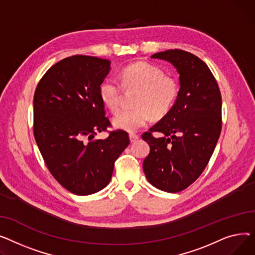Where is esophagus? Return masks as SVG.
Here are the masks:
<instances>
[{
	"label": "esophagus",
	"instance_id": "1",
	"mask_svg": "<svg viewBox=\"0 0 255 255\" xmlns=\"http://www.w3.org/2000/svg\"><path fill=\"white\" fill-rule=\"evenodd\" d=\"M138 139H139V136H138V134H136V133H129V140H130V142H131V143L136 142Z\"/></svg>",
	"mask_w": 255,
	"mask_h": 255
}]
</instances>
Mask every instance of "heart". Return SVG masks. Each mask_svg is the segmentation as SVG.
<instances>
[{
	"mask_svg": "<svg viewBox=\"0 0 255 255\" xmlns=\"http://www.w3.org/2000/svg\"><path fill=\"white\" fill-rule=\"evenodd\" d=\"M126 91L139 89L134 99L137 108L125 109L117 113L112 124L116 128L136 131L145 127L154 117L166 115L178 96V84L172 77L166 76L158 67L148 63H134L126 67L119 75ZM122 86L114 79H106L100 85V97L112 111H118L122 105Z\"/></svg>",
	"mask_w": 255,
	"mask_h": 255,
	"instance_id": "obj_1",
	"label": "heart"
}]
</instances>
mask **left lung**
<instances>
[{"mask_svg": "<svg viewBox=\"0 0 255 255\" xmlns=\"http://www.w3.org/2000/svg\"><path fill=\"white\" fill-rule=\"evenodd\" d=\"M151 58L174 66L180 89L170 111L142 134L150 146L143 170L156 188L178 192L197 180L213 154L221 131V95L210 69L194 54L170 49Z\"/></svg>", "mask_w": 255, "mask_h": 255, "instance_id": "left-lung-1", "label": "left lung"}]
</instances>
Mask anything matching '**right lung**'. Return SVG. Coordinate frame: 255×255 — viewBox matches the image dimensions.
Instances as JSON below:
<instances>
[{
	"instance_id": "add662e5",
	"label": "right lung",
	"mask_w": 255,
	"mask_h": 255,
	"mask_svg": "<svg viewBox=\"0 0 255 255\" xmlns=\"http://www.w3.org/2000/svg\"><path fill=\"white\" fill-rule=\"evenodd\" d=\"M111 62L73 55L53 65L37 85L34 96V136L43 159L56 181L77 196L106 187L114 162L129 144L127 131H111L100 97V85Z\"/></svg>"
}]
</instances>
